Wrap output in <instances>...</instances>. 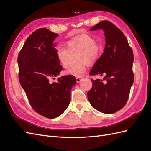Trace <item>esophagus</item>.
Returning <instances> with one entry per match:
<instances>
[{"instance_id":"1","label":"esophagus","mask_w":151,"mask_h":151,"mask_svg":"<svg viewBox=\"0 0 151 151\" xmlns=\"http://www.w3.org/2000/svg\"><path fill=\"white\" fill-rule=\"evenodd\" d=\"M81 80H82V78H81V77H77V78H76V82H77V83H80Z\"/></svg>"}]
</instances>
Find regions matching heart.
Segmentation results:
<instances>
[{"label":"heart","instance_id":"heart-1","mask_svg":"<svg viewBox=\"0 0 151 151\" xmlns=\"http://www.w3.org/2000/svg\"><path fill=\"white\" fill-rule=\"evenodd\" d=\"M66 48L63 46L56 48L57 59L65 68L69 66L71 54L78 52L76 60L79 63L71 65L66 71V74L81 77L86 71L87 64H92L98 59L101 51V46L94 39L88 35H82L69 40L65 43Z\"/></svg>","mask_w":151,"mask_h":151}]
</instances>
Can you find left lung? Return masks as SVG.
I'll use <instances>...</instances> for the list:
<instances>
[{
	"mask_svg": "<svg viewBox=\"0 0 151 151\" xmlns=\"http://www.w3.org/2000/svg\"><path fill=\"white\" fill-rule=\"evenodd\" d=\"M103 29L105 47L96 62L90 75H99L103 80H91L92 87L87 97L95 109L111 114L124 106L134 81L133 53L124 34L109 21H101L91 29Z\"/></svg>",
	"mask_w": 151,
	"mask_h": 151,
	"instance_id": "obj_1",
	"label": "left lung"
}]
</instances>
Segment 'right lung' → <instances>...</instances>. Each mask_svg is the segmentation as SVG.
I'll return each mask as SVG.
<instances>
[{
    "mask_svg": "<svg viewBox=\"0 0 151 151\" xmlns=\"http://www.w3.org/2000/svg\"><path fill=\"white\" fill-rule=\"evenodd\" d=\"M57 36L45 28L35 30L27 39L18 57L19 80L30 105L49 119L59 117L66 110L72 87L76 83L71 75L52 82L63 70L53 42Z\"/></svg>",
    "mask_w": 151,
    "mask_h": 151,
    "instance_id": "add662e5",
    "label": "right lung"
}]
</instances>
